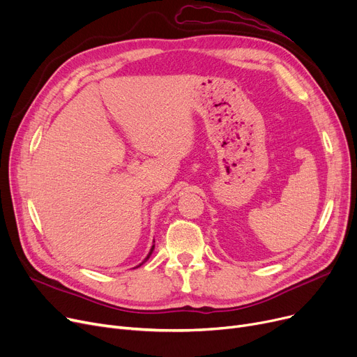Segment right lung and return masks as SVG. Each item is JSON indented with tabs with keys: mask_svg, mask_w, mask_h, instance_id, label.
I'll return each mask as SVG.
<instances>
[{
	"mask_svg": "<svg viewBox=\"0 0 357 357\" xmlns=\"http://www.w3.org/2000/svg\"><path fill=\"white\" fill-rule=\"evenodd\" d=\"M153 249H155V245H153V246H152V249H150V252H149V255H147V256H146V259H144V260H143V261H142V264H140V265H139V266H142V265H143V264H144V261H146V260H147V259H149V257H150V255H152V253H153ZM139 266H136V268H139Z\"/></svg>",
	"mask_w": 357,
	"mask_h": 357,
	"instance_id": "add662e5",
	"label": "right lung"
}]
</instances>
